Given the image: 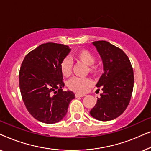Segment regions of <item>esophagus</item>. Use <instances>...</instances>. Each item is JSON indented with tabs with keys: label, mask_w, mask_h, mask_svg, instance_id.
I'll list each match as a JSON object with an SVG mask.
<instances>
[{
	"label": "esophagus",
	"mask_w": 151,
	"mask_h": 151,
	"mask_svg": "<svg viewBox=\"0 0 151 151\" xmlns=\"http://www.w3.org/2000/svg\"><path fill=\"white\" fill-rule=\"evenodd\" d=\"M75 96L76 98H79V97H84L86 96L85 94H82V93H76Z\"/></svg>",
	"instance_id": "esophagus-1"
}]
</instances>
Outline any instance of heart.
Returning a JSON list of instances; mask_svg holds the SVG:
<instances>
[{"label": "heart", "instance_id": "b5f03b06", "mask_svg": "<svg viewBox=\"0 0 151 151\" xmlns=\"http://www.w3.org/2000/svg\"><path fill=\"white\" fill-rule=\"evenodd\" d=\"M74 58L77 62L84 63L87 65L88 71L91 73L98 72V67L94 63L95 57L93 53L87 49H81L74 55ZM73 63L69 58H66L63 60L60 65V70L63 76L69 77L72 73ZM91 84V80L88 78H73L67 82V86L70 90L77 93H83Z\"/></svg>", "mask_w": 151, "mask_h": 151}]
</instances>
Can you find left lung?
Returning <instances> with one entry per match:
<instances>
[{
    "label": "left lung",
    "instance_id": "8db88e82",
    "mask_svg": "<svg viewBox=\"0 0 151 151\" xmlns=\"http://www.w3.org/2000/svg\"><path fill=\"white\" fill-rule=\"evenodd\" d=\"M103 63L104 73L96 84L102 86L103 93L90 111L95 119L109 121L117 118L127 108L134 84L133 70L126 53L104 40L95 41Z\"/></svg>",
    "mask_w": 151,
    "mask_h": 151
}]
</instances>
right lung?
<instances>
[{
    "label": "right lung",
    "instance_id": "right-lung-1",
    "mask_svg": "<svg viewBox=\"0 0 151 151\" xmlns=\"http://www.w3.org/2000/svg\"><path fill=\"white\" fill-rule=\"evenodd\" d=\"M71 49L67 45L47 42L24 57L19 72L20 90L29 113L37 120L54 124L67 113L75 94L64 91L60 65Z\"/></svg>",
    "mask_w": 151,
    "mask_h": 151
}]
</instances>
